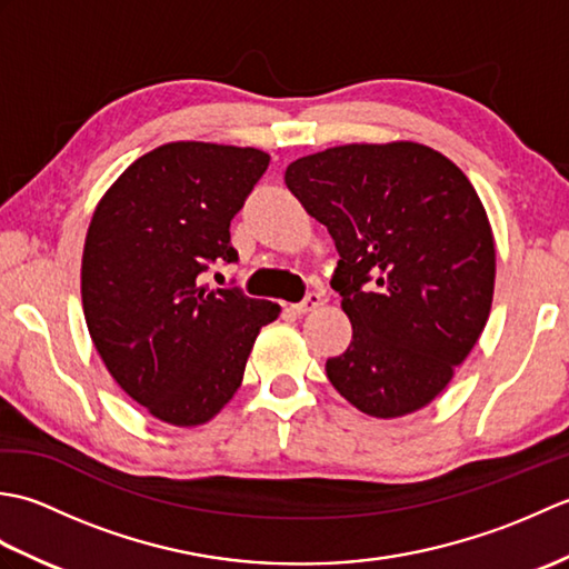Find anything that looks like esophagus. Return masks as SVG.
Segmentation results:
<instances>
[{
	"label": "esophagus",
	"mask_w": 569,
	"mask_h": 569,
	"mask_svg": "<svg viewBox=\"0 0 569 569\" xmlns=\"http://www.w3.org/2000/svg\"><path fill=\"white\" fill-rule=\"evenodd\" d=\"M320 306H322V296H320V293H308L303 300H300V303L291 306V310L296 312V316H306V312L316 310V308H320Z\"/></svg>",
	"instance_id": "1"
}]
</instances>
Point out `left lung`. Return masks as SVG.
Returning <instances> with one entry per match:
<instances>
[{"label":"left lung","instance_id":"8db88e82","mask_svg":"<svg viewBox=\"0 0 569 569\" xmlns=\"http://www.w3.org/2000/svg\"><path fill=\"white\" fill-rule=\"evenodd\" d=\"M283 178L340 253L330 283L352 342L325 365L330 383L373 418L428 406L491 310L497 249L475 186L416 141L325 149Z\"/></svg>","mask_w":569,"mask_h":569}]
</instances>
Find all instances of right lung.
<instances>
[{"label":"right lung","mask_w":569,"mask_h":569,"mask_svg":"<svg viewBox=\"0 0 569 569\" xmlns=\"http://www.w3.org/2000/svg\"><path fill=\"white\" fill-rule=\"evenodd\" d=\"M259 149L173 141L143 153L94 208L80 291L90 337L124 393L168 426L214 418L244 379L271 300L202 286L237 261L229 222L269 168Z\"/></svg>","instance_id":"add662e5"}]
</instances>
